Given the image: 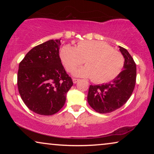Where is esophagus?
Returning a JSON list of instances; mask_svg holds the SVG:
<instances>
[{"mask_svg":"<svg viewBox=\"0 0 154 154\" xmlns=\"http://www.w3.org/2000/svg\"><path fill=\"white\" fill-rule=\"evenodd\" d=\"M72 80H73V83L74 84L76 83L77 82H79V79H73Z\"/></svg>","mask_w":154,"mask_h":154,"instance_id":"obj_1","label":"esophagus"}]
</instances>
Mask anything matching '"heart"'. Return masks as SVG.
<instances>
[{
    "label": "heart",
    "instance_id": "obj_1",
    "mask_svg": "<svg viewBox=\"0 0 154 154\" xmlns=\"http://www.w3.org/2000/svg\"><path fill=\"white\" fill-rule=\"evenodd\" d=\"M60 57L66 71L73 72L84 63L85 66L74 72L77 76L90 78L96 83L112 81L123 70L125 59L121 52L108 43L98 41H83L75 47L66 44L61 48Z\"/></svg>",
    "mask_w": 154,
    "mask_h": 154
}]
</instances>
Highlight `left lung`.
<instances>
[{
	"mask_svg": "<svg viewBox=\"0 0 154 154\" xmlns=\"http://www.w3.org/2000/svg\"><path fill=\"white\" fill-rule=\"evenodd\" d=\"M125 64L124 69L112 82L90 85L88 102L97 112L108 113L121 108L132 95L136 83V64L128 50L121 47Z\"/></svg>",
	"mask_w": 154,
	"mask_h": 154,
	"instance_id": "8db88e82",
	"label": "left lung"
}]
</instances>
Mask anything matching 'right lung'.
Here are the masks:
<instances>
[{"label": "right lung", "instance_id": "obj_1", "mask_svg": "<svg viewBox=\"0 0 154 154\" xmlns=\"http://www.w3.org/2000/svg\"><path fill=\"white\" fill-rule=\"evenodd\" d=\"M60 40H50L35 46L19 65V92L26 106L38 114L57 113L73 84L61 62Z\"/></svg>", "mask_w": 154, "mask_h": 154}]
</instances>
